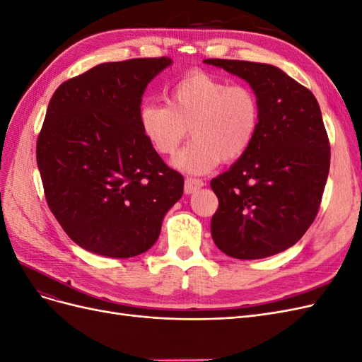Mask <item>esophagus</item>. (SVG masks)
Wrapping results in <instances>:
<instances>
[{"instance_id":"obj_1","label":"esophagus","mask_w":362,"mask_h":362,"mask_svg":"<svg viewBox=\"0 0 362 362\" xmlns=\"http://www.w3.org/2000/svg\"><path fill=\"white\" fill-rule=\"evenodd\" d=\"M204 185V182L198 178H185L184 181V192L187 194H192L194 192H198Z\"/></svg>"}]
</instances>
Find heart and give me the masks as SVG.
<instances>
[{
  "label": "heart",
  "instance_id": "obj_1",
  "mask_svg": "<svg viewBox=\"0 0 362 362\" xmlns=\"http://www.w3.org/2000/svg\"><path fill=\"white\" fill-rule=\"evenodd\" d=\"M258 124L259 103L249 86L229 84L201 71L175 81L166 104L144 103L139 108L141 134L163 157L175 156L189 128L192 141L175 158V166L194 175L242 158Z\"/></svg>",
  "mask_w": 362,
  "mask_h": 362
}]
</instances>
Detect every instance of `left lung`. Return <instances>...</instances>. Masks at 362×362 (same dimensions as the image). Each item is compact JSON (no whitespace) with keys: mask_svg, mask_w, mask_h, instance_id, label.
I'll list each match as a JSON object with an SVG mask.
<instances>
[{"mask_svg":"<svg viewBox=\"0 0 362 362\" xmlns=\"http://www.w3.org/2000/svg\"><path fill=\"white\" fill-rule=\"evenodd\" d=\"M246 80L259 103L246 154L210 185L218 199L211 237L223 254L258 259L298 243L319 213L331 145L311 90L266 63L206 59Z\"/></svg>","mask_w":362,"mask_h":362,"instance_id":"8db88e82","label":"left lung"}]
</instances>
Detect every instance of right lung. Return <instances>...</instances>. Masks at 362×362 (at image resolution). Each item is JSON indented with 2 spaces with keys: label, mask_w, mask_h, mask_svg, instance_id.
<instances>
[{
  "label": "right lung",
  "mask_w": 362,
  "mask_h": 362,
  "mask_svg": "<svg viewBox=\"0 0 362 362\" xmlns=\"http://www.w3.org/2000/svg\"><path fill=\"white\" fill-rule=\"evenodd\" d=\"M170 63H101L62 83L49 101L36 145L45 199L72 242L96 255L144 254L182 196V175L139 127L141 95Z\"/></svg>",
  "instance_id": "right-lung-1"
}]
</instances>
